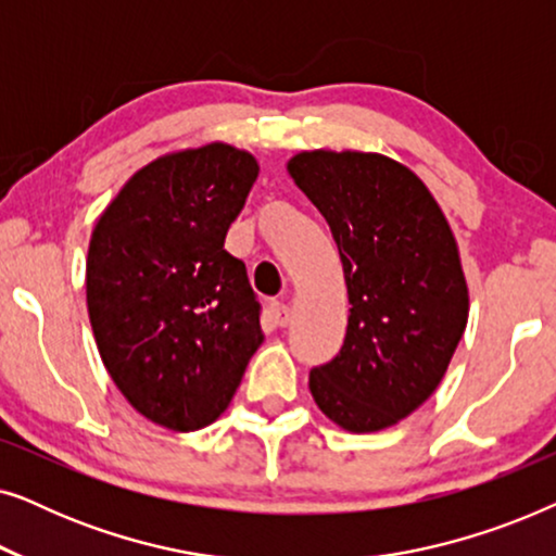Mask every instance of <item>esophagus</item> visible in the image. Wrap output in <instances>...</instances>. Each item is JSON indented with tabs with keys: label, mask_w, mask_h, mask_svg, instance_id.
<instances>
[{
	"label": "esophagus",
	"mask_w": 556,
	"mask_h": 556,
	"mask_svg": "<svg viewBox=\"0 0 556 556\" xmlns=\"http://www.w3.org/2000/svg\"><path fill=\"white\" fill-rule=\"evenodd\" d=\"M270 314H273V321H276L278 326H288L291 324V306L283 301H276L270 306Z\"/></svg>",
	"instance_id": "1"
}]
</instances>
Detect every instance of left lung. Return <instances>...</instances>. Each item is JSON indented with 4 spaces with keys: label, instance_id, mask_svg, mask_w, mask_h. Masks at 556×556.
<instances>
[{
    "label": "left lung",
    "instance_id": "8db88e82",
    "mask_svg": "<svg viewBox=\"0 0 556 556\" xmlns=\"http://www.w3.org/2000/svg\"><path fill=\"white\" fill-rule=\"evenodd\" d=\"M286 169L331 227L352 303L344 346L308 390L341 430L392 428L438 390L466 331L458 240L428 185L390 156L311 149Z\"/></svg>",
    "mask_w": 556,
    "mask_h": 556
}]
</instances>
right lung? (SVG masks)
<instances>
[{
  "label": "right lung",
  "mask_w": 556,
  "mask_h": 556,
  "mask_svg": "<svg viewBox=\"0 0 556 556\" xmlns=\"http://www.w3.org/2000/svg\"><path fill=\"white\" fill-rule=\"evenodd\" d=\"M257 172L225 141L169 151L128 177L90 235L98 354L136 413L174 432L225 413L265 339L245 263L225 250Z\"/></svg>",
  "instance_id": "obj_1"
}]
</instances>
